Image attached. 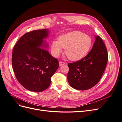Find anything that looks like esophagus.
<instances>
[{
	"label": "esophagus",
	"instance_id": "obj_1",
	"mask_svg": "<svg viewBox=\"0 0 122 122\" xmlns=\"http://www.w3.org/2000/svg\"><path fill=\"white\" fill-rule=\"evenodd\" d=\"M65 63H64V62H61V61H60V62H59V65L60 66H62V65H65Z\"/></svg>",
	"mask_w": 122,
	"mask_h": 122
}]
</instances>
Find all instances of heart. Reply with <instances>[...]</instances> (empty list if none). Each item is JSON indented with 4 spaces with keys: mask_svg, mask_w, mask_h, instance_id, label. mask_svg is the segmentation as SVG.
Wrapping results in <instances>:
<instances>
[{
    "mask_svg": "<svg viewBox=\"0 0 122 122\" xmlns=\"http://www.w3.org/2000/svg\"><path fill=\"white\" fill-rule=\"evenodd\" d=\"M92 39L79 31H74L61 36L58 41H53L51 46L52 54L58 57L65 49L66 56L71 60L78 61L83 58L90 50Z\"/></svg>",
    "mask_w": 122,
    "mask_h": 122,
    "instance_id": "obj_1",
    "label": "heart"
}]
</instances>
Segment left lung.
Masks as SVG:
<instances>
[{
  "mask_svg": "<svg viewBox=\"0 0 122 122\" xmlns=\"http://www.w3.org/2000/svg\"><path fill=\"white\" fill-rule=\"evenodd\" d=\"M92 50L81 60L69 63L67 79L70 85L79 90H86L99 82L108 59L106 47L102 38L95 36Z\"/></svg>",
  "mask_w": 122,
  "mask_h": 122,
  "instance_id": "1",
  "label": "left lung"
}]
</instances>
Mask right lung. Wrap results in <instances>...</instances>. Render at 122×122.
<instances>
[{
	"mask_svg": "<svg viewBox=\"0 0 122 122\" xmlns=\"http://www.w3.org/2000/svg\"><path fill=\"white\" fill-rule=\"evenodd\" d=\"M48 29L32 31L24 34L14 46L12 64L17 80L28 90L44 91L51 83V78L59 67L58 61L46 50L48 44Z\"/></svg>",
	"mask_w": 122,
	"mask_h": 122,
	"instance_id": "add662e5",
	"label": "right lung"
}]
</instances>
